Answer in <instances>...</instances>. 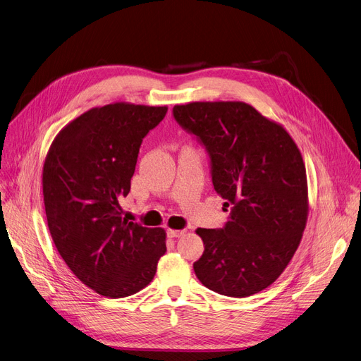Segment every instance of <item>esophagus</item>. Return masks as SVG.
I'll list each match as a JSON object with an SVG mask.
<instances>
[{
	"label": "esophagus",
	"mask_w": 361,
	"mask_h": 361,
	"mask_svg": "<svg viewBox=\"0 0 361 361\" xmlns=\"http://www.w3.org/2000/svg\"><path fill=\"white\" fill-rule=\"evenodd\" d=\"M166 235L170 238H178L181 235H184V231H176V229H168L166 231Z\"/></svg>",
	"instance_id": "esophagus-1"
}]
</instances>
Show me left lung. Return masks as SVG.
I'll use <instances>...</instances> for the list:
<instances>
[{
    "label": "left lung",
    "instance_id": "1",
    "mask_svg": "<svg viewBox=\"0 0 361 361\" xmlns=\"http://www.w3.org/2000/svg\"><path fill=\"white\" fill-rule=\"evenodd\" d=\"M176 122L209 155L212 184L225 199L222 228L196 232L193 264L207 289L248 298L266 289L296 252L307 219V183L296 143L280 125L241 102L174 106Z\"/></svg>",
    "mask_w": 361,
    "mask_h": 361
}]
</instances>
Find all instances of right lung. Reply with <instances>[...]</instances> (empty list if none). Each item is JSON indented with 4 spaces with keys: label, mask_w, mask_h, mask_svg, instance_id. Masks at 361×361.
Returning a JSON list of instances; mask_svg holds the SVG:
<instances>
[{
    "label": "right lung",
    "mask_w": 361,
    "mask_h": 361,
    "mask_svg": "<svg viewBox=\"0 0 361 361\" xmlns=\"http://www.w3.org/2000/svg\"><path fill=\"white\" fill-rule=\"evenodd\" d=\"M166 107L114 103L91 109L55 137L43 165V200L55 247L85 286L126 298L148 286L165 254V231L122 218L120 199L142 140Z\"/></svg>",
    "instance_id": "right-lung-1"
}]
</instances>
